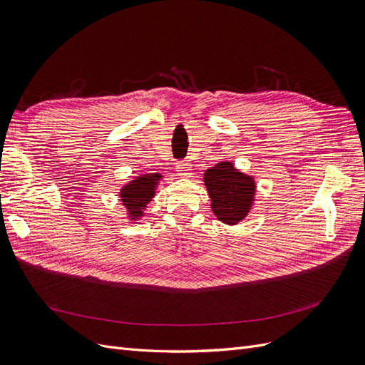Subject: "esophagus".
Masks as SVG:
<instances>
[{
    "instance_id": "obj_1",
    "label": "esophagus",
    "mask_w": 365,
    "mask_h": 365,
    "mask_svg": "<svg viewBox=\"0 0 365 365\" xmlns=\"http://www.w3.org/2000/svg\"><path fill=\"white\" fill-rule=\"evenodd\" d=\"M190 165H192L190 163L180 161V163L175 164V169H176V172H178L180 176H190V172H192Z\"/></svg>"
}]
</instances>
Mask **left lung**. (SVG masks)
I'll use <instances>...</instances> for the list:
<instances>
[{
	"mask_svg": "<svg viewBox=\"0 0 365 365\" xmlns=\"http://www.w3.org/2000/svg\"><path fill=\"white\" fill-rule=\"evenodd\" d=\"M204 181L212 197V210L219 220L235 225L248 215L256 189L251 176L222 161L205 170Z\"/></svg>",
	"mask_w": 365,
	"mask_h": 365,
	"instance_id": "left-lung-1",
	"label": "left lung"
}]
</instances>
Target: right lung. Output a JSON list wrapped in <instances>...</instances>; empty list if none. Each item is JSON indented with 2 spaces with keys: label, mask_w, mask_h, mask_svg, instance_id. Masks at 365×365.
I'll use <instances>...</instances> for the list:
<instances>
[{
  "label": "right lung",
  "mask_w": 365,
  "mask_h": 365,
  "mask_svg": "<svg viewBox=\"0 0 365 365\" xmlns=\"http://www.w3.org/2000/svg\"><path fill=\"white\" fill-rule=\"evenodd\" d=\"M160 178L161 175L158 173L141 175L121 189L120 201L128 208L132 219H138L143 216V208L146 207V204L155 195V185Z\"/></svg>",
  "instance_id": "1"
}]
</instances>
